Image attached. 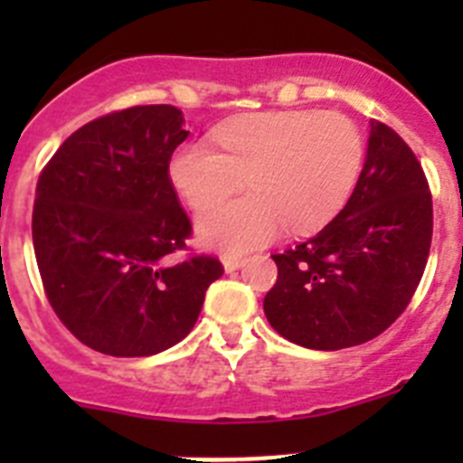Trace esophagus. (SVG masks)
Here are the masks:
<instances>
[{"label": "esophagus", "mask_w": 463, "mask_h": 463, "mask_svg": "<svg viewBox=\"0 0 463 463\" xmlns=\"http://www.w3.org/2000/svg\"><path fill=\"white\" fill-rule=\"evenodd\" d=\"M243 264H245V257H241V255H224L222 257V267H224V271H227V273L239 271Z\"/></svg>", "instance_id": "obj_1"}]
</instances>
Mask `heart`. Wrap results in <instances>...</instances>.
<instances>
[{"label":"heart","mask_w":463,"mask_h":463,"mask_svg":"<svg viewBox=\"0 0 463 463\" xmlns=\"http://www.w3.org/2000/svg\"><path fill=\"white\" fill-rule=\"evenodd\" d=\"M211 143H181L169 157V181L194 211H206L242 184L251 192L203 213L196 232L211 248L245 252L289 227H325L353 194L364 166L359 127L336 110H267L215 129Z\"/></svg>","instance_id":"1"}]
</instances>
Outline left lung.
Instances as JSON below:
<instances>
[{
  "instance_id": "obj_1",
  "label": "left lung",
  "mask_w": 463,
  "mask_h": 463,
  "mask_svg": "<svg viewBox=\"0 0 463 463\" xmlns=\"http://www.w3.org/2000/svg\"><path fill=\"white\" fill-rule=\"evenodd\" d=\"M431 232V192L415 153L392 127L371 120L364 169L343 211L313 239L273 255L267 320L310 350L380 336L422 280Z\"/></svg>"
}]
</instances>
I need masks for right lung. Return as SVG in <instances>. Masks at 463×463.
<instances>
[{
	"label": "right lung",
	"mask_w": 463,
	"mask_h": 463,
	"mask_svg": "<svg viewBox=\"0 0 463 463\" xmlns=\"http://www.w3.org/2000/svg\"><path fill=\"white\" fill-rule=\"evenodd\" d=\"M183 110L132 106L88 122L41 171L32 241L43 289L73 336L110 357H150L187 336L215 257L174 261L192 234L169 181Z\"/></svg>",
	"instance_id": "right-lung-1"
}]
</instances>
